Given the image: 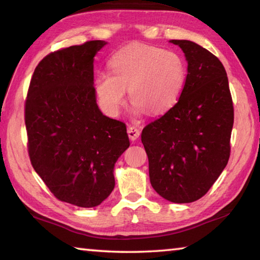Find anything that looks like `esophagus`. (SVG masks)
I'll return each instance as SVG.
<instances>
[{"instance_id": "34e87169", "label": "esophagus", "mask_w": 260, "mask_h": 260, "mask_svg": "<svg viewBox=\"0 0 260 260\" xmlns=\"http://www.w3.org/2000/svg\"><path fill=\"white\" fill-rule=\"evenodd\" d=\"M128 136H129V138L132 141H134V140L139 138L140 131H139L138 128H136V126H129V128H128Z\"/></svg>"}]
</instances>
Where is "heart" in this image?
Returning <instances> with one entry per match:
<instances>
[{"mask_svg": "<svg viewBox=\"0 0 260 260\" xmlns=\"http://www.w3.org/2000/svg\"><path fill=\"white\" fill-rule=\"evenodd\" d=\"M111 73L97 77L96 91L104 109L116 113L123 105L125 89L137 112L160 115L182 95L188 69L178 52L151 45H134L115 53Z\"/></svg>", "mask_w": 260, "mask_h": 260, "instance_id": "b5f03b06", "label": "heart"}]
</instances>
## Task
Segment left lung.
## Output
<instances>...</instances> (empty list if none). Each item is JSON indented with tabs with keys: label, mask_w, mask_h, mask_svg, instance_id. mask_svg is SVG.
<instances>
[{
	"label": "left lung",
	"mask_w": 260,
	"mask_h": 260,
	"mask_svg": "<svg viewBox=\"0 0 260 260\" xmlns=\"http://www.w3.org/2000/svg\"><path fill=\"white\" fill-rule=\"evenodd\" d=\"M170 42L187 58V81L175 106L145 126L141 143L151 187L169 202L185 204L206 194L226 166L234 110L222 62L193 42Z\"/></svg>",
	"instance_id": "obj_1"
}]
</instances>
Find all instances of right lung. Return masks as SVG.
<instances>
[{
  "label": "right lung",
  "instance_id": "right-lung-1",
  "mask_svg": "<svg viewBox=\"0 0 260 260\" xmlns=\"http://www.w3.org/2000/svg\"><path fill=\"white\" fill-rule=\"evenodd\" d=\"M90 41L52 52L38 63L24 103L28 154L55 197L95 207L114 189V164L130 146L125 123L103 115L96 103Z\"/></svg>",
  "mask_w": 260,
  "mask_h": 260
}]
</instances>
